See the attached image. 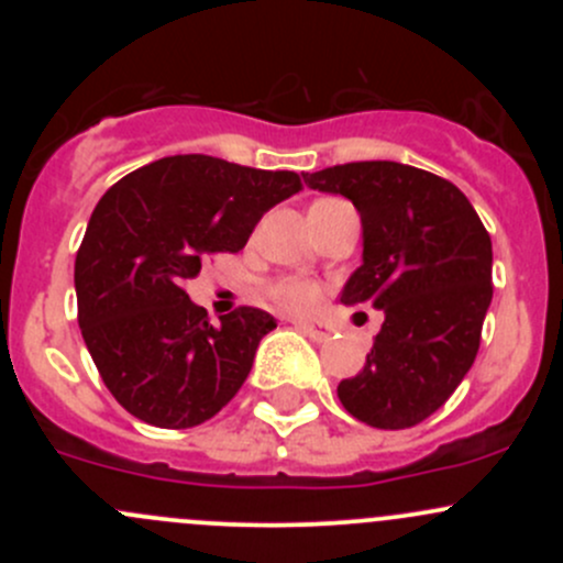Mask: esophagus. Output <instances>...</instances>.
Here are the masks:
<instances>
[{
  "instance_id": "obj_1",
  "label": "esophagus",
  "mask_w": 563,
  "mask_h": 563,
  "mask_svg": "<svg viewBox=\"0 0 563 563\" xmlns=\"http://www.w3.org/2000/svg\"><path fill=\"white\" fill-rule=\"evenodd\" d=\"M294 327L299 329L302 334H308L310 340H316V343H323V340L332 338V329L327 327V323H313V321H297Z\"/></svg>"
}]
</instances>
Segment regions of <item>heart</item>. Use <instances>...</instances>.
Segmentation results:
<instances>
[{"instance_id": "b5f03b06", "label": "heart", "mask_w": 563, "mask_h": 563, "mask_svg": "<svg viewBox=\"0 0 563 563\" xmlns=\"http://www.w3.org/2000/svg\"><path fill=\"white\" fill-rule=\"evenodd\" d=\"M269 297L288 313H308L318 302V288L305 280H280L269 288Z\"/></svg>"}]
</instances>
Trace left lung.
<instances>
[{
  "mask_svg": "<svg viewBox=\"0 0 563 563\" xmlns=\"http://www.w3.org/2000/svg\"><path fill=\"white\" fill-rule=\"evenodd\" d=\"M302 176L362 218V266L340 302L384 310L365 367L338 384L340 402L371 428H413L476 360L493 299L490 234L452 181L422 168L365 161Z\"/></svg>",
  "mask_w": 563,
  "mask_h": 563,
  "instance_id": "8db88e82",
  "label": "left lung"
}]
</instances>
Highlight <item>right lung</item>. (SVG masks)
Wrapping results in <instances>:
<instances>
[{
	"label": "right lung",
	"instance_id": "1",
	"mask_svg": "<svg viewBox=\"0 0 563 563\" xmlns=\"http://www.w3.org/2000/svg\"><path fill=\"white\" fill-rule=\"evenodd\" d=\"M299 190L294 172L209 155L163 157L108 187L76 253V297L84 343L124 411L185 430L240 391L275 318L236 308L214 327L185 283L207 255L240 253Z\"/></svg>",
	"mask_w": 563,
	"mask_h": 563
}]
</instances>
